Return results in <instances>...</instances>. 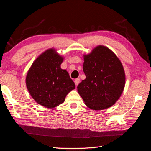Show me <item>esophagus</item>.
Wrapping results in <instances>:
<instances>
[{
	"label": "esophagus",
	"mask_w": 151,
	"mask_h": 151,
	"mask_svg": "<svg viewBox=\"0 0 151 151\" xmlns=\"http://www.w3.org/2000/svg\"><path fill=\"white\" fill-rule=\"evenodd\" d=\"M80 80L79 78L75 79V85H76V86L78 85L79 84V83H80Z\"/></svg>",
	"instance_id": "1"
}]
</instances>
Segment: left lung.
<instances>
[{
	"mask_svg": "<svg viewBox=\"0 0 151 151\" xmlns=\"http://www.w3.org/2000/svg\"><path fill=\"white\" fill-rule=\"evenodd\" d=\"M86 78L78 85V92L85 105L93 110L111 107L123 93L125 73L118 58L107 47L98 45L83 55Z\"/></svg>",
	"mask_w": 151,
	"mask_h": 151,
	"instance_id": "obj_1",
	"label": "left lung"
}]
</instances>
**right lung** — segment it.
<instances>
[{
	"mask_svg": "<svg viewBox=\"0 0 151 151\" xmlns=\"http://www.w3.org/2000/svg\"><path fill=\"white\" fill-rule=\"evenodd\" d=\"M64 58L54 49L41 54L29 69L26 85L36 102L47 108H54L64 102L75 85L66 70L61 68Z\"/></svg>",
	"mask_w": 151,
	"mask_h": 151,
	"instance_id": "right-lung-1",
	"label": "right lung"
}]
</instances>
